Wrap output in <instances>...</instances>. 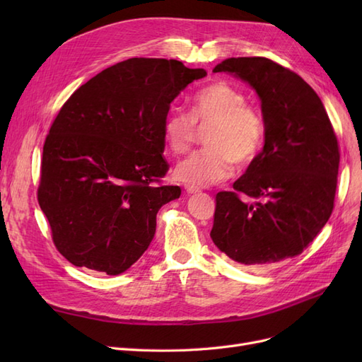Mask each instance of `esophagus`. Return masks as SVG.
Segmentation results:
<instances>
[{
  "instance_id": "esophagus-1",
  "label": "esophagus",
  "mask_w": 362,
  "mask_h": 362,
  "mask_svg": "<svg viewBox=\"0 0 362 362\" xmlns=\"http://www.w3.org/2000/svg\"><path fill=\"white\" fill-rule=\"evenodd\" d=\"M185 192H187L189 194L198 193V192H199V187H194V185H185Z\"/></svg>"
}]
</instances>
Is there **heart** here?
<instances>
[{"instance_id":"b5f03b06","label":"heart","mask_w":362,"mask_h":362,"mask_svg":"<svg viewBox=\"0 0 362 362\" xmlns=\"http://www.w3.org/2000/svg\"><path fill=\"white\" fill-rule=\"evenodd\" d=\"M205 129L206 148L181 160L175 178L194 187L218 184L233 175L234 163L246 166L259 154L264 141V122L246 96L226 81H214L190 100V115L172 112L163 122V137L175 154L187 151Z\"/></svg>"}]
</instances>
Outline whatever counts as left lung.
Segmentation results:
<instances>
[{
    "mask_svg": "<svg viewBox=\"0 0 362 362\" xmlns=\"http://www.w3.org/2000/svg\"><path fill=\"white\" fill-rule=\"evenodd\" d=\"M213 71L254 87L264 119V148L234 192L216 194L213 242L246 266L299 255L334 210L339 148L325 105L302 76L266 57L226 59Z\"/></svg>",
    "mask_w": 362,
    "mask_h": 362,
    "instance_id": "8db88e82",
    "label": "left lung"
}]
</instances>
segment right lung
I'll use <instances>...</instances> for the list:
<instances>
[{"label": "right lung", "instance_id": "add662e5", "mask_svg": "<svg viewBox=\"0 0 362 362\" xmlns=\"http://www.w3.org/2000/svg\"><path fill=\"white\" fill-rule=\"evenodd\" d=\"M204 69L134 57L104 69L63 104L43 144L37 201L57 250L76 267L119 275L154 238L163 185V122Z\"/></svg>", "mask_w": 362, "mask_h": 362}]
</instances>
